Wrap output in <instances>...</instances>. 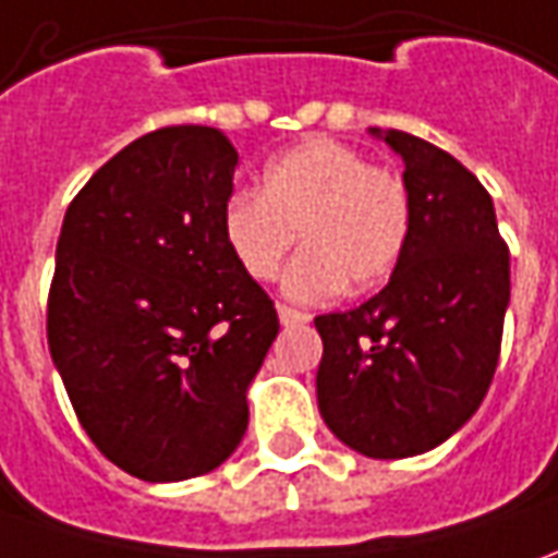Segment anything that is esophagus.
Instances as JSON below:
<instances>
[{
  "label": "esophagus",
  "mask_w": 558,
  "mask_h": 558,
  "mask_svg": "<svg viewBox=\"0 0 558 558\" xmlns=\"http://www.w3.org/2000/svg\"><path fill=\"white\" fill-rule=\"evenodd\" d=\"M278 317L283 327H302V324H308L311 317L308 314H302V311L287 308V305H278Z\"/></svg>",
  "instance_id": "esophagus-1"
}]
</instances>
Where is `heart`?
I'll use <instances>...</instances> for the list:
<instances>
[{
  "instance_id": "obj_1",
  "label": "heart",
  "mask_w": 558,
  "mask_h": 558,
  "mask_svg": "<svg viewBox=\"0 0 558 558\" xmlns=\"http://www.w3.org/2000/svg\"><path fill=\"white\" fill-rule=\"evenodd\" d=\"M295 234L305 253L290 265L283 293L324 302L344 283L363 293L388 278L409 238L407 185L369 168L336 140H311L275 155L259 195L238 192L222 207V241L250 278L271 280Z\"/></svg>"
}]
</instances>
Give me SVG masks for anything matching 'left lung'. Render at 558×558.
I'll use <instances>...</instances> for the list:
<instances>
[{"mask_svg":"<svg viewBox=\"0 0 558 558\" xmlns=\"http://www.w3.org/2000/svg\"><path fill=\"white\" fill-rule=\"evenodd\" d=\"M403 158L409 238L388 287L320 314L317 407L366 458L430 452L473 418L501 354L510 253L483 183L449 151L369 128Z\"/></svg>","mask_w":558,"mask_h":558,"instance_id":"1","label":"left lung"}]
</instances>
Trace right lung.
<instances>
[{
	"mask_svg": "<svg viewBox=\"0 0 558 558\" xmlns=\"http://www.w3.org/2000/svg\"><path fill=\"white\" fill-rule=\"evenodd\" d=\"M238 151L216 128L140 136L75 195L48 348L94 446L146 483L216 470L247 434L278 311L222 241Z\"/></svg>",
	"mask_w": 558,
	"mask_h": 558,
	"instance_id": "obj_1",
	"label": "right lung"
}]
</instances>
